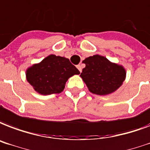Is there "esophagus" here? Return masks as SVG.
Segmentation results:
<instances>
[{"mask_svg": "<svg viewBox=\"0 0 150 150\" xmlns=\"http://www.w3.org/2000/svg\"><path fill=\"white\" fill-rule=\"evenodd\" d=\"M77 68L79 69L80 72H82V70H83V65L82 64H79L77 65Z\"/></svg>", "mask_w": 150, "mask_h": 150, "instance_id": "34e87169", "label": "esophagus"}]
</instances>
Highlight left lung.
<instances>
[{
    "label": "left lung",
    "mask_w": 150,
    "mask_h": 150,
    "mask_svg": "<svg viewBox=\"0 0 150 150\" xmlns=\"http://www.w3.org/2000/svg\"><path fill=\"white\" fill-rule=\"evenodd\" d=\"M86 67L80 77L90 92L98 95H108L114 93L126 79L123 66L111 62L106 57L96 54L83 61Z\"/></svg>",
    "instance_id": "1"
}]
</instances>
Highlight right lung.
Masks as SVG:
<instances>
[{"instance_id": "1", "label": "right lung", "mask_w": 150, "mask_h": 150, "mask_svg": "<svg viewBox=\"0 0 150 150\" xmlns=\"http://www.w3.org/2000/svg\"><path fill=\"white\" fill-rule=\"evenodd\" d=\"M79 74L69 59L50 54L41 62L28 67L26 79L37 93L50 95L61 93L68 79Z\"/></svg>"}]
</instances>
